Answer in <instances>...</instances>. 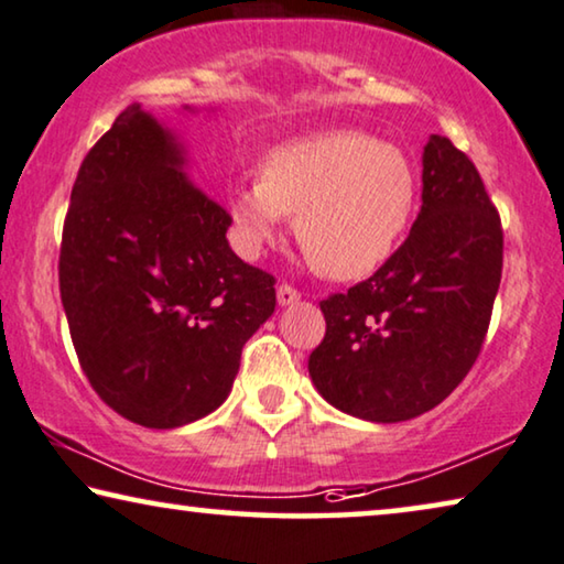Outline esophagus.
<instances>
[{
	"label": "esophagus",
	"instance_id": "esophagus-1",
	"mask_svg": "<svg viewBox=\"0 0 564 564\" xmlns=\"http://www.w3.org/2000/svg\"><path fill=\"white\" fill-rule=\"evenodd\" d=\"M275 296H279V306H291V304H296V301L301 299V293L293 289V285L281 283L279 285V293H275Z\"/></svg>",
	"mask_w": 564,
	"mask_h": 564
}]
</instances>
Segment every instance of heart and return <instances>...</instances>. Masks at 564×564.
I'll list each match as a JSON object with an SVG mask.
<instances>
[{"label": "heart", "mask_w": 564, "mask_h": 564, "mask_svg": "<svg viewBox=\"0 0 564 564\" xmlns=\"http://www.w3.org/2000/svg\"><path fill=\"white\" fill-rule=\"evenodd\" d=\"M410 156L362 131H326L268 151L260 176L230 187L228 209L248 253L279 235L285 215L326 279H365L388 260L415 209Z\"/></svg>", "instance_id": "heart-1"}]
</instances>
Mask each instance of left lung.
<instances>
[{"label": "left lung", "instance_id": "left-lung-1", "mask_svg": "<svg viewBox=\"0 0 564 564\" xmlns=\"http://www.w3.org/2000/svg\"><path fill=\"white\" fill-rule=\"evenodd\" d=\"M503 232L481 174L433 133L423 207L372 279L322 301L308 375L326 402L372 423L433 410L474 367L501 283Z\"/></svg>", "mask_w": 564, "mask_h": 564}]
</instances>
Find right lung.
<instances>
[{"label":"right lung","mask_w":564,"mask_h":564,"mask_svg":"<svg viewBox=\"0 0 564 564\" xmlns=\"http://www.w3.org/2000/svg\"><path fill=\"white\" fill-rule=\"evenodd\" d=\"M230 223L192 182L176 133L139 104L83 159L61 299L88 382L131 423L166 431L220 408L273 314L275 279L232 253Z\"/></svg>","instance_id":"right-lung-1"}]
</instances>
